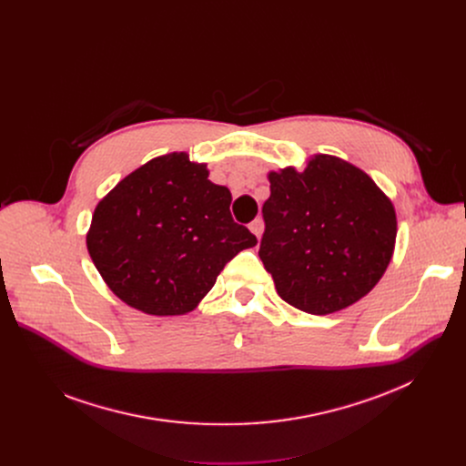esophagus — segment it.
<instances>
[{
	"label": "esophagus",
	"mask_w": 466,
	"mask_h": 466,
	"mask_svg": "<svg viewBox=\"0 0 466 466\" xmlns=\"http://www.w3.org/2000/svg\"><path fill=\"white\" fill-rule=\"evenodd\" d=\"M248 228H250V232H252L256 238H259V236L263 234V219H261V218H256V219L248 225Z\"/></svg>",
	"instance_id": "1"
}]
</instances>
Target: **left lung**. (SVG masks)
<instances>
[{"label": "left lung", "mask_w": 466, "mask_h": 466, "mask_svg": "<svg viewBox=\"0 0 466 466\" xmlns=\"http://www.w3.org/2000/svg\"><path fill=\"white\" fill-rule=\"evenodd\" d=\"M259 259L291 306L328 315L365 297L383 277L396 239L394 207L356 166L315 155L304 171L269 173Z\"/></svg>", "instance_id": "8db88e82"}]
</instances>
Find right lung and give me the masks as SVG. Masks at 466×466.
Wrapping results in <instances>:
<instances>
[{
    "label": "right lung",
    "mask_w": 466,
    "mask_h": 466,
    "mask_svg": "<svg viewBox=\"0 0 466 466\" xmlns=\"http://www.w3.org/2000/svg\"><path fill=\"white\" fill-rule=\"evenodd\" d=\"M228 187L207 164L171 153L127 175L103 197L86 234L90 258L125 304L184 315L214 288L225 265L258 243L234 223Z\"/></svg>",
    "instance_id": "1"
}]
</instances>
